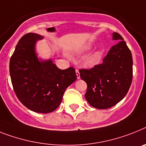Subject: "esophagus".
Wrapping results in <instances>:
<instances>
[{"label":"esophagus","mask_w":146,"mask_h":146,"mask_svg":"<svg viewBox=\"0 0 146 146\" xmlns=\"http://www.w3.org/2000/svg\"><path fill=\"white\" fill-rule=\"evenodd\" d=\"M76 76H77V79H80V74H79V70H76Z\"/></svg>","instance_id":"obj_1"}]
</instances>
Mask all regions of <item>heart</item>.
Wrapping results in <instances>:
<instances>
[{"instance_id":"obj_1","label":"heart","mask_w":146,"mask_h":146,"mask_svg":"<svg viewBox=\"0 0 146 146\" xmlns=\"http://www.w3.org/2000/svg\"><path fill=\"white\" fill-rule=\"evenodd\" d=\"M89 49H90V46H87L84 47V50H89ZM101 51H100V50H99V51H96V52H95L94 53H93L91 56H89V57L85 60V62H84V63H85V64H86L87 66H89V67H92V66L96 65V64L100 62V58H101Z\"/></svg>"}]
</instances>
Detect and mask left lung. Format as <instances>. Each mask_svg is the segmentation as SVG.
I'll return each mask as SVG.
<instances>
[{
    "instance_id": "1",
    "label": "left lung",
    "mask_w": 146,
    "mask_h": 146,
    "mask_svg": "<svg viewBox=\"0 0 146 146\" xmlns=\"http://www.w3.org/2000/svg\"><path fill=\"white\" fill-rule=\"evenodd\" d=\"M117 44L111 46L103 62L90 69H80L81 79L87 83L84 97L91 106L107 109L117 105L128 93L133 78V59L125 41L113 33Z\"/></svg>"
}]
</instances>
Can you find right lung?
<instances>
[{
  "label": "right lung",
  "instance_id": "obj_1",
  "mask_svg": "<svg viewBox=\"0 0 146 146\" xmlns=\"http://www.w3.org/2000/svg\"><path fill=\"white\" fill-rule=\"evenodd\" d=\"M42 38L29 33L19 40L10 58L9 73L21 102L31 111L47 113L59 106L64 93L77 76L73 67L61 70L51 59L38 58L35 46Z\"/></svg>",
  "mask_w": 146,
  "mask_h": 146
}]
</instances>
